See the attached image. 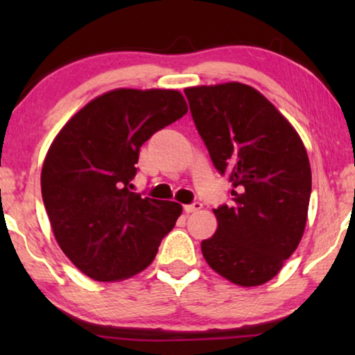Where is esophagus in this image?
Returning <instances> with one entry per match:
<instances>
[{
	"label": "esophagus",
	"mask_w": 355,
	"mask_h": 355,
	"mask_svg": "<svg viewBox=\"0 0 355 355\" xmlns=\"http://www.w3.org/2000/svg\"><path fill=\"white\" fill-rule=\"evenodd\" d=\"M202 208V203L200 202H193L191 205H184V211L186 213H193V211H198Z\"/></svg>",
	"instance_id": "esophagus-1"
}]
</instances>
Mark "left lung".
<instances>
[{"label":"left lung","instance_id":"obj_1","mask_svg":"<svg viewBox=\"0 0 355 355\" xmlns=\"http://www.w3.org/2000/svg\"><path fill=\"white\" fill-rule=\"evenodd\" d=\"M215 168L230 174V207L213 208L218 230L202 241L211 270L231 283H268L305 231L312 171L293 124L241 82L184 89Z\"/></svg>","mask_w":355,"mask_h":355}]
</instances>
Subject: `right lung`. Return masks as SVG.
<instances>
[{
    "mask_svg": "<svg viewBox=\"0 0 355 355\" xmlns=\"http://www.w3.org/2000/svg\"><path fill=\"white\" fill-rule=\"evenodd\" d=\"M187 113L179 90L114 89L80 108L53 140L42 197L55 239L95 281L114 283L152 263L181 216L178 202L130 192L139 150Z\"/></svg>",
    "mask_w": 355,
    "mask_h": 355,
    "instance_id": "right-lung-1",
    "label": "right lung"
}]
</instances>
